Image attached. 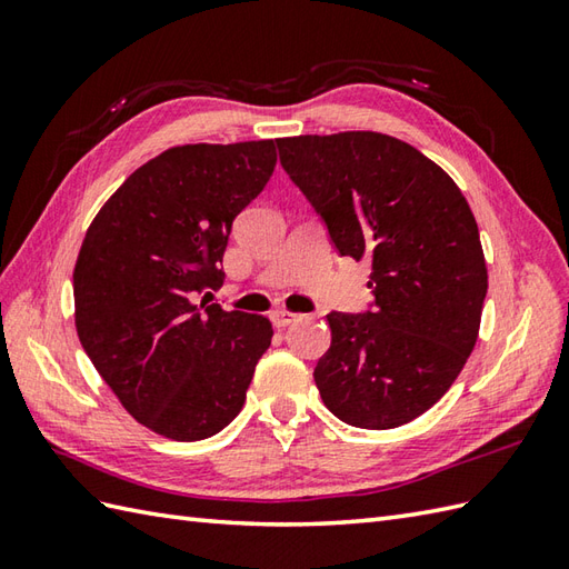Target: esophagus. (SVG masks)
Returning a JSON list of instances; mask_svg holds the SVG:
<instances>
[{
    "instance_id": "34e87169",
    "label": "esophagus",
    "mask_w": 569,
    "mask_h": 569,
    "mask_svg": "<svg viewBox=\"0 0 569 569\" xmlns=\"http://www.w3.org/2000/svg\"><path fill=\"white\" fill-rule=\"evenodd\" d=\"M300 316H296V312H288V310H273L271 312V322H273V328H288V325L291 322H296Z\"/></svg>"
}]
</instances>
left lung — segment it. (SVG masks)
Here are the masks:
<instances>
[{
	"label": "left lung",
	"instance_id": "8db88e82",
	"mask_svg": "<svg viewBox=\"0 0 569 569\" xmlns=\"http://www.w3.org/2000/svg\"><path fill=\"white\" fill-rule=\"evenodd\" d=\"M283 171L340 257L371 263L365 312H330L316 377L347 426L389 430L426 413L475 349L487 263L462 190L410 143L377 131L276 139Z\"/></svg>",
	"mask_w": 569,
	"mask_h": 569
}]
</instances>
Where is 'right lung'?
Listing matches in <instances>:
<instances>
[{
  "instance_id": "obj_1",
  "label": "right lung",
  "mask_w": 569,
  "mask_h": 569,
  "mask_svg": "<svg viewBox=\"0 0 569 569\" xmlns=\"http://www.w3.org/2000/svg\"><path fill=\"white\" fill-rule=\"evenodd\" d=\"M276 143H188L137 168L82 239L72 296L94 369L141 426L178 442L237 418L269 318L197 298L220 291L234 217L269 183Z\"/></svg>"
}]
</instances>
